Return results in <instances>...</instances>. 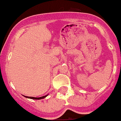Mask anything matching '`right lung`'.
Segmentation results:
<instances>
[{
  "label": "right lung",
  "mask_w": 121,
  "mask_h": 121,
  "mask_svg": "<svg viewBox=\"0 0 121 121\" xmlns=\"http://www.w3.org/2000/svg\"><path fill=\"white\" fill-rule=\"evenodd\" d=\"M25 98H30V99H43V98H45L46 96H47V95H45V96H43L40 97V98H35V97H28V96H24Z\"/></svg>",
  "instance_id": "1"
}]
</instances>
